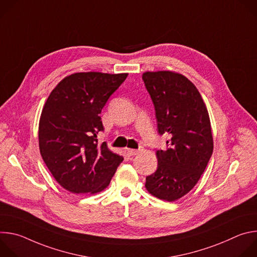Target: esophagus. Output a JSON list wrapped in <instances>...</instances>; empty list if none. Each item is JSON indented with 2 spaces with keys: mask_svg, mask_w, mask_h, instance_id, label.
<instances>
[{
  "mask_svg": "<svg viewBox=\"0 0 257 257\" xmlns=\"http://www.w3.org/2000/svg\"><path fill=\"white\" fill-rule=\"evenodd\" d=\"M141 153V150H127V154L128 156L132 157V156H136L138 154Z\"/></svg>",
  "mask_w": 257,
  "mask_h": 257,
  "instance_id": "1",
  "label": "esophagus"
}]
</instances>
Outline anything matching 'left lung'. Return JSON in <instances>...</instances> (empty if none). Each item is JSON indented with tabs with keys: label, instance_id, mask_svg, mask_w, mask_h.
Wrapping results in <instances>:
<instances>
[{
	"label": "left lung",
	"instance_id": "obj_1",
	"mask_svg": "<svg viewBox=\"0 0 257 257\" xmlns=\"http://www.w3.org/2000/svg\"><path fill=\"white\" fill-rule=\"evenodd\" d=\"M142 79L155 104L159 133L169 136L167 151H157L158 169L146 177L145 188L175 201L197 184L212 155L207 107L196 86L180 73L146 71Z\"/></svg>",
	"mask_w": 257,
	"mask_h": 257
}]
</instances>
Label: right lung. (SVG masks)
I'll list each match as a JSON object with an SVG mask.
<instances>
[{"label": "right lung", "instance_id": "add662e5", "mask_svg": "<svg viewBox=\"0 0 257 257\" xmlns=\"http://www.w3.org/2000/svg\"><path fill=\"white\" fill-rule=\"evenodd\" d=\"M128 73L78 72L66 76L50 93L39 124V145L45 164L66 190L94 194L111 182L123 157L98 143L99 117L106 100Z\"/></svg>", "mask_w": 257, "mask_h": 257}]
</instances>
